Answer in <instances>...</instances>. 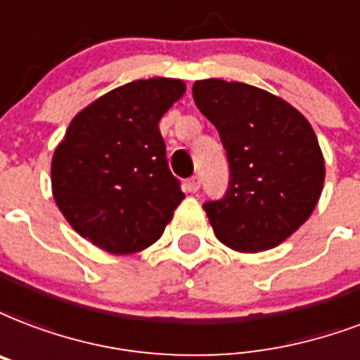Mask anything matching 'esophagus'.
<instances>
[{
  "label": "esophagus",
  "mask_w": 360,
  "mask_h": 360,
  "mask_svg": "<svg viewBox=\"0 0 360 360\" xmlns=\"http://www.w3.org/2000/svg\"><path fill=\"white\" fill-rule=\"evenodd\" d=\"M186 188H188V192H198V188H200L198 175H192L191 179L186 181Z\"/></svg>",
  "instance_id": "1"
}]
</instances>
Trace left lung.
I'll return each mask as SVG.
<instances>
[{"label":"left lung","instance_id":"8db88e82","mask_svg":"<svg viewBox=\"0 0 360 360\" xmlns=\"http://www.w3.org/2000/svg\"><path fill=\"white\" fill-rule=\"evenodd\" d=\"M192 96L229 158V188L205 202L217 240L240 253L279 245L308 221L325 183V160L306 117L245 82L196 81Z\"/></svg>","mask_w":360,"mask_h":360}]
</instances>
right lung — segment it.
Listing matches in <instances>:
<instances>
[{"instance_id":"obj_1","label":"right lung","mask_w":360,"mask_h":360,"mask_svg":"<svg viewBox=\"0 0 360 360\" xmlns=\"http://www.w3.org/2000/svg\"><path fill=\"white\" fill-rule=\"evenodd\" d=\"M185 94L179 79L107 92L71 120L52 156V194L68 223L107 253L143 251L185 198L158 122Z\"/></svg>"}]
</instances>
